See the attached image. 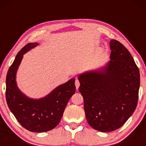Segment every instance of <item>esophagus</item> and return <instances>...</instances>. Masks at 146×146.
I'll list each match as a JSON object with an SVG mask.
<instances>
[{
    "label": "esophagus",
    "instance_id": "obj_1",
    "mask_svg": "<svg viewBox=\"0 0 146 146\" xmlns=\"http://www.w3.org/2000/svg\"><path fill=\"white\" fill-rule=\"evenodd\" d=\"M75 85H76V89H78L79 86H80V82H79L78 80H77L76 79V81H75Z\"/></svg>",
    "mask_w": 146,
    "mask_h": 146
}]
</instances>
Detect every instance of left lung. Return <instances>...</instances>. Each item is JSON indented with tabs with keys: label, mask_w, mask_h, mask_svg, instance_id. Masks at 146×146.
Listing matches in <instances>:
<instances>
[{
	"label": "left lung",
	"mask_w": 146,
	"mask_h": 146,
	"mask_svg": "<svg viewBox=\"0 0 146 146\" xmlns=\"http://www.w3.org/2000/svg\"><path fill=\"white\" fill-rule=\"evenodd\" d=\"M111 61L101 70L78 76L85 117L95 130L121 127L138 104L140 73L130 52L119 41L110 42Z\"/></svg>",
	"instance_id": "1"
}]
</instances>
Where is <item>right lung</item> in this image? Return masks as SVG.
I'll list each match as a JSON object with an SVG mask.
<instances>
[{"label":"right lung","instance_id":"right-lung-1","mask_svg":"<svg viewBox=\"0 0 146 146\" xmlns=\"http://www.w3.org/2000/svg\"><path fill=\"white\" fill-rule=\"evenodd\" d=\"M27 44L16 56L6 76L5 98L10 110L22 126L32 132H45L59 123L72 95L76 92L75 78L57 87L48 95L40 100H32L17 88L15 75L23 54L37 45Z\"/></svg>","mask_w":146,"mask_h":146}]
</instances>
